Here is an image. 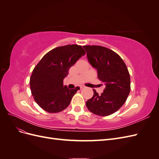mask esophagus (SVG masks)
Masks as SVG:
<instances>
[{"mask_svg":"<svg viewBox=\"0 0 159 159\" xmlns=\"http://www.w3.org/2000/svg\"><path fill=\"white\" fill-rule=\"evenodd\" d=\"M84 88H85V86H84V85H81V86H80V88H81V89Z\"/></svg>","mask_w":159,"mask_h":159,"instance_id":"esophagus-1","label":"esophagus"}]
</instances>
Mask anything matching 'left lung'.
<instances>
[{"instance_id": "left-lung-1", "label": "left lung", "mask_w": 159, "mask_h": 159, "mask_svg": "<svg viewBox=\"0 0 159 159\" xmlns=\"http://www.w3.org/2000/svg\"><path fill=\"white\" fill-rule=\"evenodd\" d=\"M88 61L98 71V78L105 88L99 95L86 102L89 111L99 116H107L116 112L126 102L131 90L128 69L117 53L101 46H84Z\"/></svg>"}]
</instances>
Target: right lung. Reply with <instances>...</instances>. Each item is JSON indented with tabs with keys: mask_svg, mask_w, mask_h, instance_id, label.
<instances>
[{
	"mask_svg": "<svg viewBox=\"0 0 159 159\" xmlns=\"http://www.w3.org/2000/svg\"><path fill=\"white\" fill-rule=\"evenodd\" d=\"M85 52L81 46H60L44 56L32 71L30 79L32 95L39 106L48 113H58L68 107L79 87L70 89L63 80L70 68Z\"/></svg>",
	"mask_w": 159,
	"mask_h": 159,
	"instance_id": "right-lung-1",
	"label": "right lung"
}]
</instances>
